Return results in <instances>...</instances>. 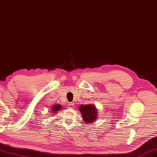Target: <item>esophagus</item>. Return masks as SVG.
Returning a JSON list of instances; mask_svg holds the SVG:
<instances>
[{
	"label": "esophagus",
	"instance_id": "34e87169",
	"mask_svg": "<svg viewBox=\"0 0 157 157\" xmlns=\"http://www.w3.org/2000/svg\"><path fill=\"white\" fill-rule=\"evenodd\" d=\"M67 107H68V108H70V109H74L75 105H74V104H73L72 103H70L69 104H68Z\"/></svg>",
	"mask_w": 157,
	"mask_h": 157
}]
</instances>
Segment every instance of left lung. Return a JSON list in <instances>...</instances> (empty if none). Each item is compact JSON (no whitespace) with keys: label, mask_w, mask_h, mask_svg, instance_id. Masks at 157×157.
<instances>
[{"label":"left lung","mask_w":157,"mask_h":157,"mask_svg":"<svg viewBox=\"0 0 157 157\" xmlns=\"http://www.w3.org/2000/svg\"><path fill=\"white\" fill-rule=\"evenodd\" d=\"M79 111L82 114V119L86 123H93L98 119V109L94 104L80 105Z\"/></svg>","instance_id":"8db88e82"}]
</instances>
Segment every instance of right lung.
Here are the masks:
<instances>
[{
  "instance_id": "right-lung-1",
  "label": "right lung",
  "mask_w": 157,
  "mask_h": 157,
  "mask_svg": "<svg viewBox=\"0 0 157 157\" xmlns=\"http://www.w3.org/2000/svg\"><path fill=\"white\" fill-rule=\"evenodd\" d=\"M60 109H63V107L61 105H59V104H54L53 106L51 107V113H52V115H54L56 113H58V111H59ZM52 117H53V116H52Z\"/></svg>"
}]
</instances>
